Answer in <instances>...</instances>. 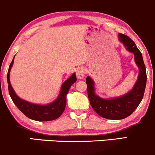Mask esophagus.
Masks as SVG:
<instances>
[{"instance_id":"obj_1","label":"esophagus","mask_w":155,"mask_h":155,"mask_svg":"<svg viewBox=\"0 0 155 155\" xmlns=\"http://www.w3.org/2000/svg\"><path fill=\"white\" fill-rule=\"evenodd\" d=\"M85 72H86V70H85V69L83 68V67H80V68H78L77 70V73H76L77 78L78 79H83V78H84Z\"/></svg>"}]
</instances>
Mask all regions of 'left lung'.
<instances>
[{"mask_svg": "<svg viewBox=\"0 0 155 155\" xmlns=\"http://www.w3.org/2000/svg\"><path fill=\"white\" fill-rule=\"evenodd\" d=\"M118 36L127 50L134 54L139 69L138 80L132 90L120 97L104 99L95 94L94 83L91 78L89 76L86 78L88 96L92 108L101 117L110 120H121L130 116L141 103L147 84L146 67L141 51L128 36L122 33L118 34Z\"/></svg>", "mask_w": 155, "mask_h": 155, "instance_id": "left-lung-1", "label": "left lung"}]
</instances>
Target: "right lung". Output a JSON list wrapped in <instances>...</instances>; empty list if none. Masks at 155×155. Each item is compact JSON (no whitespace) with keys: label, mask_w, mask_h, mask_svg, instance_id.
Returning <instances> with one entry per match:
<instances>
[{"label":"right lung","mask_w":155,"mask_h":155,"mask_svg":"<svg viewBox=\"0 0 155 155\" xmlns=\"http://www.w3.org/2000/svg\"><path fill=\"white\" fill-rule=\"evenodd\" d=\"M15 57V56H14ZM13 59L10 66L8 67V73H7V81H8V88L9 95L12 98L13 102L18 107V109L22 113L29 117L30 119L36 121H51L57 119L61 115L65 110L67 104V95L69 92V89L72 85L77 81L75 73L72 74L71 77L67 79L61 85V91L58 98L53 102L48 104L46 105L35 104L21 99L14 92L10 83V71L14 64Z\"/></svg>","instance_id":"add662e5"}]
</instances>
